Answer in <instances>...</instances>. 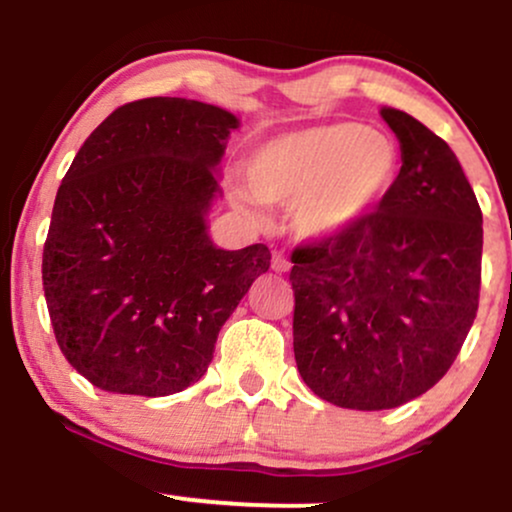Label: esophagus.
<instances>
[{
	"mask_svg": "<svg viewBox=\"0 0 512 512\" xmlns=\"http://www.w3.org/2000/svg\"><path fill=\"white\" fill-rule=\"evenodd\" d=\"M270 268H273L275 273H287V270H290V261H287V256L282 254V251H273V258H270Z\"/></svg>",
	"mask_w": 512,
	"mask_h": 512,
	"instance_id": "esophagus-1",
	"label": "esophagus"
}]
</instances>
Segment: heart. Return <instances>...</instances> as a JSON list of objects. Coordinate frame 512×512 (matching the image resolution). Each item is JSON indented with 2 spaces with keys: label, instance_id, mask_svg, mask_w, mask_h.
I'll use <instances>...</instances> for the list:
<instances>
[{
  "label": "heart",
  "instance_id": "1",
  "mask_svg": "<svg viewBox=\"0 0 512 512\" xmlns=\"http://www.w3.org/2000/svg\"><path fill=\"white\" fill-rule=\"evenodd\" d=\"M398 170V146L357 122L278 136L258 146L244 167L249 194L263 203H294V227L311 239L340 237L364 222L390 194Z\"/></svg>",
  "mask_w": 512,
  "mask_h": 512
}]
</instances>
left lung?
<instances>
[{
  "label": "left lung",
  "mask_w": 512,
  "mask_h": 512,
  "mask_svg": "<svg viewBox=\"0 0 512 512\" xmlns=\"http://www.w3.org/2000/svg\"><path fill=\"white\" fill-rule=\"evenodd\" d=\"M400 141L390 194L350 232L292 251L294 359L318 398L393 410L434 388L479 306L482 208L443 138L383 107Z\"/></svg>",
  "instance_id": "1"
}]
</instances>
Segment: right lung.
<instances>
[{
    "label": "right lung",
    "instance_id": "1",
    "mask_svg": "<svg viewBox=\"0 0 512 512\" xmlns=\"http://www.w3.org/2000/svg\"><path fill=\"white\" fill-rule=\"evenodd\" d=\"M237 126L198 100L126 102L62 179L42 290L59 350L100 390L160 398L196 383L270 268L266 244L225 251L208 237L215 167Z\"/></svg>",
    "mask_w": 512,
    "mask_h": 512
}]
</instances>
